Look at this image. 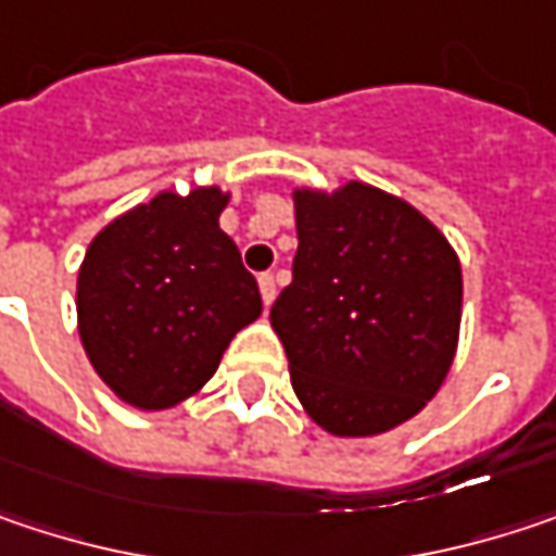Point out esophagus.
<instances>
[{"label":"esophagus","mask_w":556,"mask_h":556,"mask_svg":"<svg viewBox=\"0 0 556 556\" xmlns=\"http://www.w3.org/2000/svg\"><path fill=\"white\" fill-rule=\"evenodd\" d=\"M257 286H261V299H264V305L270 308V305H274V299H277V279H274V274H261V277H257Z\"/></svg>","instance_id":"34e87169"}]
</instances>
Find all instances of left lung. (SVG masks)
I'll use <instances>...</instances> for the list:
<instances>
[{
	"label": "left lung",
	"mask_w": 556,
	"mask_h": 556,
	"mask_svg": "<svg viewBox=\"0 0 556 556\" xmlns=\"http://www.w3.org/2000/svg\"><path fill=\"white\" fill-rule=\"evenodd\" d=\"M292 282L270 308L292 391L337 439L414 420L458 350L462 261L407 200L366 180L295 187Z\"/></svg>",
	"instance_id": "left-lung-1"
}]
</instances>
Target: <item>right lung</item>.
Segmentation results:
<instances>
[{"label": "right lung", "mask_w": 556, "mask_h": 556, "mask_svg": "<svg viewBox=\"0 0 556 556\" xmlns=\"http://www.w3.org/2000/svg\"><path fill=\"white\" fill-rule=\"evenodd\" d=\"M231 190H159L101 228L78 267L81 350L124 404L172 410L216 376L264 302L219 228Z\"/></svg>", "instance_id": "1"}]
</instances>
